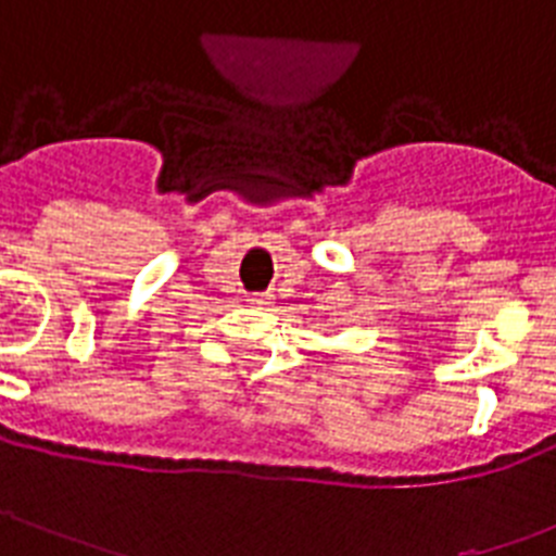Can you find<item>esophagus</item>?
<instances>
[{
    "mask_svg": "<svg viewBox=\"0 0 556 556\" xmlns=\"http://www.w3.org/2000/svg\"><path fill=\"white\" fill-rule=\"evenodd\" d=\"M251 305H256V307H263V305H270V293H254V296H251Z\"/></svg>",
    "mask_w": 556,
    "mask_h": 556,
    "instance_id": "esophagus-1",
    "label": "esophagus"
}]
</instances>
